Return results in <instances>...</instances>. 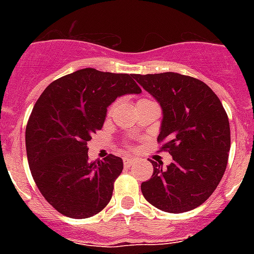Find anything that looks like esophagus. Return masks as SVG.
<instances>
[{"label": "esophagus", "instance_id": "34e87169", "mask_svg": "<svg viewBox=\"0 0 254 254\" xmlns=\"http://www.w3.org/2000/svg\"><path fill=\"white\" fill-rule=\"evenodd\" d=\"M123 161H124V166L129 167V166H131V165H133V162H134V158H130V157H125Z\"/></svg>", "mask_w": 254, "mask_h": 254}]
</instances>
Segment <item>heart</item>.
Listing matches in <instances>:
<instances>
[{
  "mask_svg": "<svg viewBox=\"0 0 254 254\" xmlns=\"http://www.w3.org/2000/svg\"><path fill=\"white\" fill-rule=\"evenodd\" d=\"M109 111H112V108H111V109H109Z\"/></svg>",
  "mask_w": 254,
  "mask_h": 254,
  "instance_id": "obj_1",
  "label": "heart"
}]
</instances>
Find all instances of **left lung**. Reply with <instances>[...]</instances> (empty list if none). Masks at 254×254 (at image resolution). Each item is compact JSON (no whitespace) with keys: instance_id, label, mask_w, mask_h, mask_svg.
Here are the masks:
<instances>
[{"instance_id":"1","label":"left lung","mask_w":254,"mask_h":254,"mask_svg":"<svg viewBox=\"0 0 254 254\" xmlns=\"http://www.w3.org/2000/svg\"><path fill=\"white\" fill-rule=\"evenodd\" d=\"M161 104L158 142L173 155L167 169L151 161L154 171L141 191L161 211L182 213L196 208L220 183L228 163L231 130L227 112L215 92L195 77L177 72L134 75Z\"/></svg>"}]
</instances>
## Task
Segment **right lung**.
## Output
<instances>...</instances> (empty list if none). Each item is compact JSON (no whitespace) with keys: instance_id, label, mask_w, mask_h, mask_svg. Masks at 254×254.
I'll list each match as a JSON object with an SVG mask.
<instances>
[{"instance_id":"add662e5","label":"right lung","mask_w":254,"mask_h":254,"mask_svg":"<svg viewBox=\"0 0 254 254\" xmlns=\"http://www.w3.org/2000/svg\"><path fill=\"white\" fill-rule=\"evenodd\" d=\"M127 73L84 68L54 80L33 108L26 127L30 171L46 200L71 219H87L107 207L123 159H88V141L100 130L107 108L119 96L141 93Z\"/></svg>"}]
</instances>
